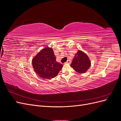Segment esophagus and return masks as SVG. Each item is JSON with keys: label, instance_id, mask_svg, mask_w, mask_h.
<instances>
[{"label": "esophagus", "instance_id": "1", "mask_svg": "<svg viewBox=\"0 0 121 121\" xmlns=\"http://www.w3.org/2000/svg\"><path fill=\"white\" fill-rule=\"evenodd\" d=\"M71 61L69 60H68L66 62H65V63L66 64H71Z\"/></svg>", "mask_w": 121, "mask_h": 121}]
</instances>
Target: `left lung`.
<instances>
[{
    "instance_id": "1",
    "label": "left lung",
    "mask_w": 121,
    "mask_h": 121,
    "mask_svg": "<svg viewBox=\"0 0 121 121\" xmlns=\"http://www.w3.org/2000/svg\"><path fill=\"white\" fill-rule=\"evenodd\" d=\"M91 65L89 57L81 50H79L76 53L71 66L79 73H85Z\"/></svg>"
}]
</instances>
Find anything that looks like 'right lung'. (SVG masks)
<instances>
[{
    "mask_svg": "<svg viewBox=\"0 0 121 121\" xmlns=\"http://www.w3.org/2000/svg\"><path fill=\"white\" fill-rule=\"evenodd\" d=\"M32 65L36 74L46 79L56 77L63 67L56 61L52 49L48 47L43 49L33 58Z\"/></svg>",
    "mask_w": 121,
    "mask_h": 121,
    "instance_id": "add662e5",
    "label": "right lung"
}]
</instances>
